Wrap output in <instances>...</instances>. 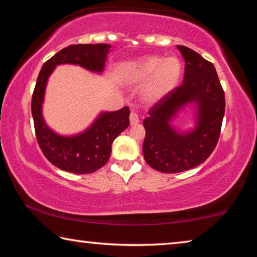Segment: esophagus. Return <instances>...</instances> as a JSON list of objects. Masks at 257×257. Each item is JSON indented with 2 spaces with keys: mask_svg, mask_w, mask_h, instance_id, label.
Here are the masks:
<instances>
[{
  "mask_svg": "<svg viewBox=\"0 0 257 257\" xmlns=\"http://www.w3.org/2000/svg\"><path fill=\"white\" fill-rule=\"evenodd\" d=\"M139 116L136 112H132L130 113V123H132V125H136L139 123Z\"/></svg>",
  "mask_w": 257,
  "mask_h": 257,
  "instance_id": "34e87169",
  "label": "esophagus"
}]
</instances>
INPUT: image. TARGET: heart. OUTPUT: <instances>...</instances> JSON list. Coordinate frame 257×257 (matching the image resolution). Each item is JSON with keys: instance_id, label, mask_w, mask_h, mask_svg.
Instances as JSON below:
<instances>
[{"instance_id": "1", "label": "heart", "mask_w": 257, "mask_h": 257, "mask_svg": "<svg viewBox=\"0 0 257 257\" xmlns=\"http://www.w3.org/2000/svg\"><path fill=\"white\" fill-rule=\"evenodd\" d=\"M181 76V63L175 56L162 58L150 55L125 63L121 71V81L134 86L144 83L141 99L145 104H156L170 95Z\"/></svg>"}]
</instances>
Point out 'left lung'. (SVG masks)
<instances>
[{
  "label": "left lung",
  "mask_w": 257,
  "mask_h": 257,
  "mask_svg": "<svg viewBox=\"0 0 257 257\" xmlns=\"http://www.w3.org/2000/svg\"><path fill=\"white\" fill-rule=\"evenodd\" d=\"M185 60V77L176 88L149 112L143 121L146 136L143 154L156 171L178 173L202 164L215 149L224 115V92L215 68L196 52L177 45ZM187 106L193 110L191 128L173 121Z\"/></svg>",
  "instance_id": "1"
}]
</instances>
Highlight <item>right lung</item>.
Wrapping results in <instances>:
<instances>
[{
  "label": "right lung",
  "instance_id": "add662e5",
  "mask_svg": "<svg viewBox=\"0 0 257 257\" xmlns=\"http://www.w3.org/2000/svg\"><path fill=\"white\" fill-rule=\"evenodd\" d=\"M110 44H77L61 50L43 64L32 98V114L38 145L55 167L67 172L86 175L101 169L111 155L112 143L128 127L129 107L102 111L88 127L73 135H61L46 123L43 115L46 86L54 69L72 64L102 75Z\"/></svg>",
  "mask_w": 257,
  "mask_h": 257
}]
</instances>
